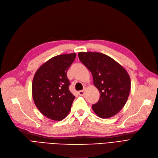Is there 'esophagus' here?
Masks as SVG:
<instances>
[{
    "mask_svg": "<svg viewBox=\"0 0 158 158\" xmlns=\"http://www.w3.org/2000/svg\"><path fill=\"white\" fill-rule=\"evenodd\" d=\"M84 93H85V90L80 91H78V94H79V95H80V96H83Z\"/></svg>",
    "mask_w": 158,
    "mask_h": 158,
    "instance_id": "esophagus-1",
    "label": "esophagus"
}]
</instances>
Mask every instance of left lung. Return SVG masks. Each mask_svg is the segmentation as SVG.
Wrapping results in <instances>:
<instances>
[{"label":"left lung","instance_id":"obj_1","mask_svg":"<svg viewBox=\"0 0 158 158\" xmlns=\"http://www.w3.org/2000/svg\"><path fill=\"white\" fill-rule=\"evenodd\" d=\"M78 58L91 73L93 84L100 93L98 102L92 106L93 110L103 118L115 115L129 96L131 81L128 73L115 60L102 53L81 52Z\"/></svg>","mask_w":158,"mask_h":158}]
</instances>
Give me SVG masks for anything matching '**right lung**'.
<instances>
[{
    "label": "right lung",
    "mask_w": 158,
    "mask_h": 158,
    "mask_svg": "<svg viewBox=\"0 0 158 158\" xmlns=\"http://www.w3.org/2000/svg\"><path fill=\"white\" fill-rule=\"evenodd\" d=\"M76 54L54 56L43 64L34 77L31 91L34 103L43 115L53 121L64 119L75 97L69 89L67 72Z\"/></svg>",
    "instance_id": "right-lung-1"
}]
</instances>
